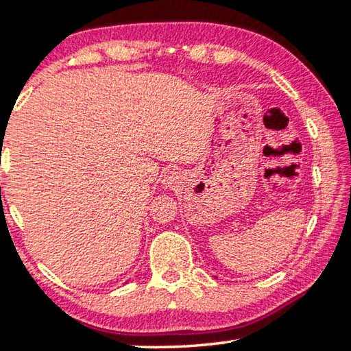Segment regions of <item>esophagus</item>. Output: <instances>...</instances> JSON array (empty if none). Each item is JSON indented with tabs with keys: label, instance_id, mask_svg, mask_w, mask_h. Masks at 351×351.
Returning <instances> with one entry per match:
<instances>
[{
	"label": "esophagus",
	"instance_id": "1",
	"mask_svg": "<svg viewBox=\"0 0 351 351\" xmlns=\"http://www.w3.org/2000/svg\"><path fill=\"white\" fill-rule=\"evenodd\" d=\"M180 180V173H178L176 170H169V171H165V175H164V178H162V181H164V184L167 187H170V186H173V184Z\"/></svg>",
	"mask_w": 351,
	"mask_h": 351
}]
</instances>
